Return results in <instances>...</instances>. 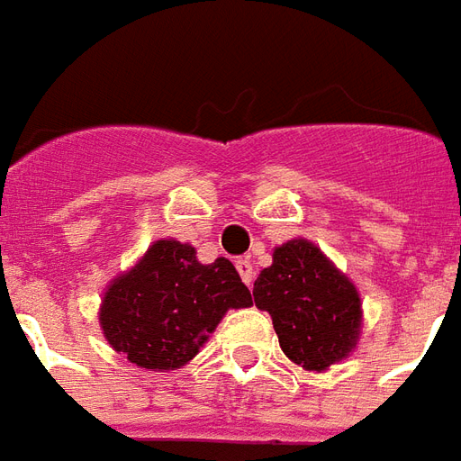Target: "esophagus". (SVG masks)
Wrapping results in <instances>:
<instances>
[{
	"label": "esophagus",
	"instance_id": "34e87169",
	"mask_svg": "<svg viewBox=\"0 0 461 461\" xmlns=\"http://www.w3.org/2000/svg\"><path fill=\"white\" fill-rule=\"evenodd\" d=\"M237 271H240L241 281L247 283V285H251V283H254V266H251V261H249V258H240V261H237Z\"/></svg>",
	"mask_w": 461,
	"mask_h": 461
}]
</instances>
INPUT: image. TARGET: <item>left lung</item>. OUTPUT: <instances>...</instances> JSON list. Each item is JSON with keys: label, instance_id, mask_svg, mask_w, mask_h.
<instances>
[{"label": "left lung", "instance_id": "8db88e82", "mask_svg": "<svg viewBox=\"0 0 461 461\" xmlns=\"http://www.w3.org/2000/svg\"><path fill=\"white\" fill-rule=\"evenodd\" d=\"M254 303L271 315L281 349L303 369L325 371L359 342V293L308 240L274 249V264L254 283Z\"/></svg>", "mask_w": 461, "mask_h": 461}]
</instances>
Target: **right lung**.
<instances>
[{"instance_id": "right-lung-1", "label": "right lung", "mask_w": 461, "mask_h": 461, "mask_svg": "<svg viewBox=\"0 0 461 461\" xmlns=\"http://www.w3.org/2000/svg\"><path fill=\"white\" fill-rule=\"evenodd\" d=\"M251 293L230 258L200 264L195 247L153 241L139 264L109 283L100 325L114 352L153 371L193 359L230 308H249Z\"/></svg>"}]
</instances>
